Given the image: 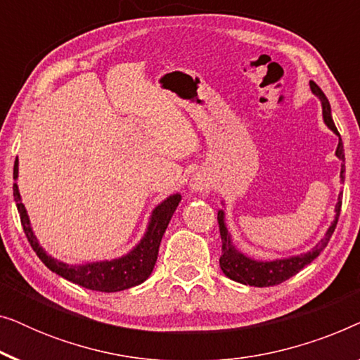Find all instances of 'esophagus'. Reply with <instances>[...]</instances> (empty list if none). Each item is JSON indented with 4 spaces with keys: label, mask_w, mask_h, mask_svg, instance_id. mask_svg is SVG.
Listing matches in <instances>:
<instances>
[{
    "label": "esophagus",
    "mask_w": 360,
    "mask_h": 360,
    "mask_svg": "<svg viewBox=\"0 0 360 360\" xmlns=\"http://www.w3.org/2000/svg\"><path fill=\"white\" fill-rule=\"evenodd\" d=\"M210 188V180L206 179V176L200 175V174H195L191 176L190 180V190L195 191V193H203Z\"/></svg>",
    "instance_id": "esophagus-1"
}]
</instances>
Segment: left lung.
Masks as SVG:
<instances>
[{"mask_svg":"<svg viewBox=\"0 0 360 360\" xmlns=\"http://www.w3.org/2000/svg\"><path fill=\"white\" fill-rule=\"evenodd\" d=\"M309 86H311V91L319 98L323 108V121L329 129H331L334 134L339 137V144L336 149V157L342 162L341 164V181L344 184V174H346V157H344V146L341 141V136L336 129V124H334L333 116H331V105H329L328 98L321 91L314 82H309ZM342 195H339L338 203H336V214H334V219L331 226H329L324 238L319 240V243L314 245L311 250L308 252L300 254V255H292V257L287 259H275V260H255L249 255L240 252V250L233 244V238H231V233L226 228L224 221V211H218V223H219V233H221V240H223V254L219 257V267L223 270L226 277L234 280V282H239L243 285H250V287H274V285H278L288 280L293 275H297L303 267H307L308 264H311L314 259L318 257L319 254L323 252V249L326 248L329 239L336 229L339 213H341V200Z\"/></svg>","mask_w":360,"mask_h":360,"instance_id":"obj_1","label":"left lung"}]
</instances>
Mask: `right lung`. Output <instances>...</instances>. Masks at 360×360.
<instances>
[{"label": "right lung", "instance_id": "1", "mask_svg": "<svg viewBox=\"0 0 360 360\" xmlns=\"http://www.w3.org/2000/svg\"><path fill=\"white\" fill-rule=\"evenodd\" d=\"M18 170L19 162L16 159L14 162V172L13 179L18 180ZM13 195L14 201H16L19 216H21V224L24 233L34 252L37 257L46 264V267L52 272H56L60 277L67 278L68 282L80 285L88 290H96V292H121V290H127L136 285H141L149 278V275L154 270L157 255H159V245L164 236L167 226H169L172 216H174L176 206L181 201L180 193L170 195L162 203H159L152 210V214L149 218V224L144 236L136 248H132L129 252L122 257L111 259V260H98V262H86V264H65L62 260L53 259L49 255L34 234L31 221H29L27 211L24 208L21 195H19L18 184L14 181L13 185Z\"/></svg>", "mask_w": 360, "mask_h": 360}]
</instances>
